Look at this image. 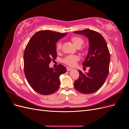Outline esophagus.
I'll return each instance as SVG.
<instances>
[{"label": "esophagus", "instance_id": "1", "mask_svg": "<svg viewBox=\"0 0 129 129\" xmlns=\"http://www.w3.org/2000/svg\"><path fill=\"white\" fill-rule=\"evenodd\" d=\"M72 69V68H71L68 67H67V71H71Z\"/></svg>", "mask_w": 129, "mask_h": 129}]
</instances>
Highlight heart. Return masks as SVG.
<instances>
[{
  "label": "heart",
  "instance_id": "heart-1",
  "mask_svg": "<svg viewBox=\"0 0 129 129\" xmlns=\"http://www.w3.org/2000/svg\"><path fill=\"white\" fill-rule=\"evenodd\" d=\"M71 40L76 47L79 48L83 45L84 40L82 38L79 36H73L71 38ZM62 44L60 42H58L56 44V50L57 51H59L61 48ZM79 60V57L77 55H68L66 56L64 59L62 60L63 63L68 64L70 66H75L76 62Z\"/></svg>",
  "mask_w": 129,
  "mask_h": 129
}]
</instances>
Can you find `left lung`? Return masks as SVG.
<instances>
[{
  "instance_id": "obj_1",
  "label": "left lung",
  "mask_w": 129,
  "mask_h": 129,
  "mask_svg": "<svg viewBox=\"0 0 129 129\" xmlns=\"http://www.w3.org/2000/svg\"><path fill=\"white\" fill-rule=\"evenodd\" d=\"M87 37L89 48L82 65L90 68L88 73H80L79 79L74 82V88L82 93L95 92L102 87L109 74L110 56L107 42L99 32L89 29L74 32Z\"/></svg>"
}]
</instances>
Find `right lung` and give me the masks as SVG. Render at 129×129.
Here are the masks:
<instances>
[{"instance_id": "add662e5", "label": "right lung", "mask_w": 129, "mask_h": 129, "mask_svg": "<svg viewBox=\"0 0 129 129\" xmlns=\"http://www.w3.org/2000/svg\"><path fill=\"white\" fill-rule=\"evenodd\" d=\"M66 34L49 30L39 31L26 47L24 73L30 86L40 94L48 95L55 92L60 87V75L67 71L61 64L55 69L49 67L57 56L56 43Z\"/></svg>"}]
</instances>
